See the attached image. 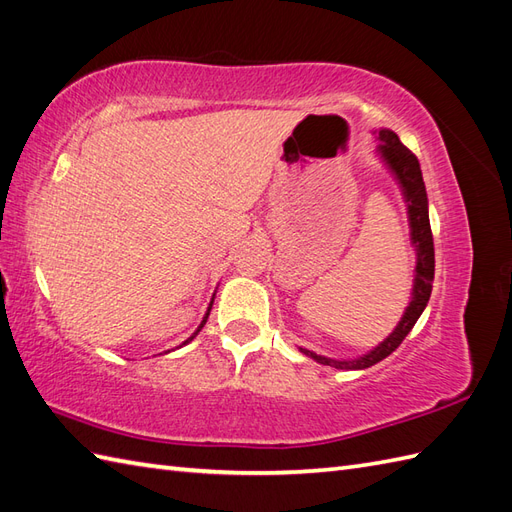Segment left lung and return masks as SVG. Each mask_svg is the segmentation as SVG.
<instances>
[{"label":"left lung","mask_w":512,"mask_h":512,"mask_svg":"<svg viewBox=\"0 0 512 512\" xmlns=\"http://www.w3.org/2000/svg\"><path fill=\"white\" fill-rule=\"evenodd\" d=\"M377 154L384 159V163L395 174V178L401 185L403 198L408 202V218H410V231H412V244L417 248V275H414V288H412V301L403 312V318L395 331L375 347L371 353L362 355L358 360H329L323 355H316L307 349H301L305 355H310L316 362L334 366V368H368L395 351L399 344L406 338L414 323H417L419 316L423 314L427 301H430L432 294V283H434V237L430 229V213H427V194H425V183L421 174L419 159L414 157L412 150L401 144L399 137L392 133V130H379V146Z\"/></svg>","instance_id":"obj_1"}]
</instances>
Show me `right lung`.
<instances>
[{
	"label": "right lung",
	"instance_id": "right-lung-1",
	"mask_svg": "<svg viewBox=\"0 0 512 512\" xmlns=\"http://www.w3.org/2000/svg\"><path fill=\"white\" fill-rule=\"evenodd\" d=\"M211 305H213V301H211V303H209V310H207V314H205V318H202V323H200V327H198V329H196V334H194V336H192V338H187V340H185V342H183V344H187V342H189V340H194V338H196V336H198V331H200V329H202V327H205V323H207V318H209V312H211Z\"/></svg>",
	"mask_w": 512,
	"mask_h": 512
}]
</instances>
